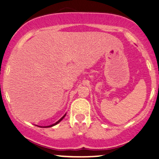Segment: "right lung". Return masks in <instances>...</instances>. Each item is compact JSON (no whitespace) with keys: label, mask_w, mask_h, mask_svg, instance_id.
<instances>
[{"label":"right lung","mask_w":159,"mask_h":159,"mask_svg":"<svg viewBox=\"0 0 159 159\" xmlns=\"http://www.w3.org/2000/svg\"><path fill=\"white\" fill-rule=\"evenodd\" d=\"M65 116H66V114L64 115V116H63V117H62V118H61V119H60L59 120H58V121H57V123H54V124H52V125H48V126H45V127H52V126H54V125H57V123H60V122H61V120H63V118H64V117H65Z\"/></svg>","instance_id":"1"}]
</instances>
